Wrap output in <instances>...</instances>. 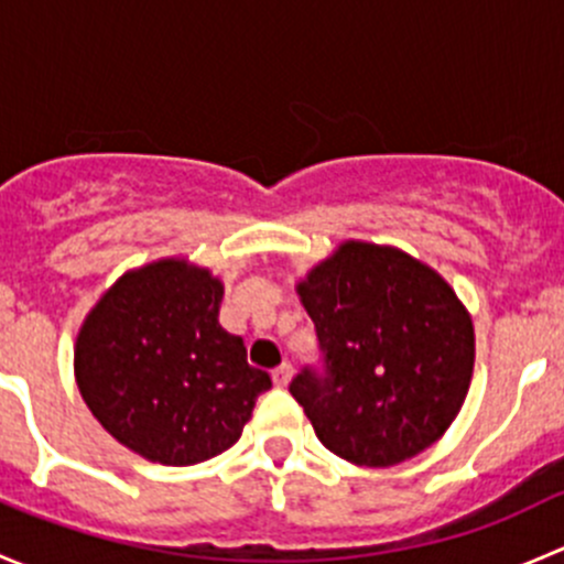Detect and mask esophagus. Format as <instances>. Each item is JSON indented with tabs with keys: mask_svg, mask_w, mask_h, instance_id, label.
Wrapping results in <instances>:
<instances>
[{
	"mask_svg": "<svg viewBox=\"0 0 564 564\" xmlns=\"http://www.w3.org/2000/svg\"><path fill=\"white\" fill-rule=\"evenodd\" d=\"M289 379H292V366H289V362H281V366L272 371V382H275L278 388H286Z\"/></svg>",
	"mask_w": 564,
	"mask_h": 564,
	"instance_id": "1",
	"label": "esophagus"
}]
</instances>
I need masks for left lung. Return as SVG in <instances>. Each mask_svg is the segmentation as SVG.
Here are the masks:
<instances>
[{"label": "left lung", "mask_w": 564, "mask_h": 564, "mask_svg": "<svg viewBox=\"0 0 564 564\" xmlns=\"http://www.w3.org/2000/svg\"><path fill=\"white\" fill-rule=\"evenodd\" d=\"M322 371L289 392L318 442L357 466H395L434 445L464 406L475 327L451 283L403 250L346 240L297 283Z\"/></svg>", "instance_id": "obj_1"}]
</instances>
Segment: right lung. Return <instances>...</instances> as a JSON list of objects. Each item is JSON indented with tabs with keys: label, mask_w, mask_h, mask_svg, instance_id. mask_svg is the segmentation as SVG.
I'll return each instance as SVG.
<instances>
[{
	"label": "right lung",
	"mask_w": 564,
	"mask_h": 564,
	"mask_svg": "<svg viewBox=\"0 0 564 564\" xmlns=\"http://www.w3.org/2000/svg\"><path fill=\"white\" fill-rule=\"evenodd\" d=\"M224 283L187 259L130 270L98 300L76 338V382L108 434L166 466L229 451L270 377L220 327Z\"/></svg>",
	"instance_id": "1"
}]
</instances>
